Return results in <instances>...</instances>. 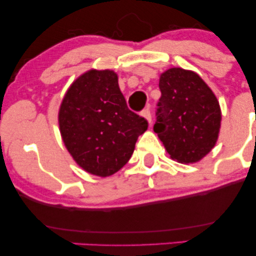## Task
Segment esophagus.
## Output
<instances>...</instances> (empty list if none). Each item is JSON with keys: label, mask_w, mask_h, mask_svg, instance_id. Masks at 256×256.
<instances>
[{"label": "esophagus", "mask_w": 256, "mask_h": 256, "mask_svg": "<svg viewBox=\"0 0 256 256\" xmlns=\"http://www.w3.org/2000/svg\"><path fill=\"white\" fill-rule=\"evenodd\" d=\"M142 116H144L146 120L148 122H152V114H150V110H149V108H146V110L142 112Z\"/></svg>", "instance_id": "obj_1"}]
</instances>
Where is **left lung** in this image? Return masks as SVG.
Instances as JSON below:
<instances>
[{
    "label": "left lung",
    "mask_w": 256,
    "mask_h": 256,
    "mask_svg": "<svg viewBox=\"0 0 256 256\" xmlns=\"http://www.w3.org/2000/svg\"><path fill=\"white\" fill-rule=\"evenodd\" d=\"M158 88L154 131L173 160L198 162L218 140L219 101L198 73L179 67L161 73Z\"/></svg>",
    "instance_id": "8db88e82"
}]
</instances>
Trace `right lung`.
Returning a JSON list of instances; mask_svg holds the SVG:
<instances>
[{
	"label": "right lung",
	"instance_id": "obj_1",
	"mask_svg": "<svg viewBox=\"0 0 256 256\" xmlns=\"http://www.w3.org/2000/svg\"><path fill=\"white\" fill-rule=\"evenodd\" d=\"M58 128L73 160L88 173L110 177L130 160L148 122L131 112L112 70H89L76 79L58 110Z\"/></svg>",
	"mask_w": 256,
	"mask_h": 256
}]
</instances>
